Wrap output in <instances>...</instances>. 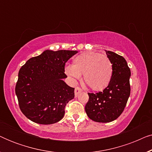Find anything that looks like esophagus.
<instances>
[{
  "label": "esophagus",
  "instance_id": "esophagus-1",
  "mask_svg": "<svg viewBox=\"0 0 152 152\" xmlns=\"http://www.w3.org/2000/svg\"><path fill=\"white\" fill-rule=\"evenodd\" d=\"M82 91V90L80 88V87H76L75 89V97H77V95L80 94Z\"/></svg>",
  "mask_w": 152,
  "mask_h": 152
}]
</instances>
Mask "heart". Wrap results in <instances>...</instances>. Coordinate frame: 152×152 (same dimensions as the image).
<instances>
[{"mask_svg": "<svg viewBox=\"0 0 152 152\" xmlns=\"http://www.w3.org/2000/svg\"><path fill=\"white\" fill-rule=\"evenodd\" d=\"M65 73L75 81L84 74V81L93 91L105 88L111 82L113 66L107 56L99 53L87 52L73 59L72 66H66Z\"/></svg>", "mask_w": 152, "mask_h": 152, "instance_id": "obj_1", "label": "heart"}]
</instances>
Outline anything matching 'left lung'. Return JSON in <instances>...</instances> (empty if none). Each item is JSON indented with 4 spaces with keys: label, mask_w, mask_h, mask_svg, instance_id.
I'll use <instances>...</instances> for the list:
<instances>
[{
    "label": "left lung",
    "mask_w": 152,
    "mask_h": 152,
    "mask_svg": "<svg viewBox=\"0 0 152 152\" xmlns=\"http://www.w3.org/2000/svg\"><path fill=\"white\" fill-rule=\"evenodd\" d=\"M113 66L109 85L101 92L90 93L85 106L88 118L97 122H110L117 119L126 107L131 88V70L125 59L113 52L106 50Z\"/></svg>",
    "instance_id": "8db88e82"
}]
</instances>
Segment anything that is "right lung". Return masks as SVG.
<instances>
[{"mask_svg": "<svg viewBox=\"0 0 152 152\" xmlns=\"http://www.w3.org/2000/svg\"><path fill=\"white\" fill-rule=\"evenodd\" d=\"M77 50H45L20 68L15 87L22 113L32 122L50 124L59 122L65 107L74 98V88L64 82L65 64Z\"/></svg>", "mask_w": 152, "mask_h": 152, "instance_id": "right-lung-1", "label": "right lung"}]
</instances>
